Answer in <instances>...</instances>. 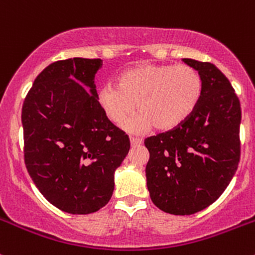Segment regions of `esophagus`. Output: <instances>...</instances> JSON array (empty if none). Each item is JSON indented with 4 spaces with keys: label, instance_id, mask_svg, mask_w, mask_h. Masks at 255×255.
<instances>
[{
    "label": "esophagus",
    "instance_id": "obj_1",
    "mask_svg": "<svg viewBox=\"0 0 255 255\" xmlns=\"http://www.w3.org/2000/svg\"><path fill=\"white\" fill-rule=\"evenodd\" d=\"M143 140L140 139V138H135V137H132L130 138V145L132 146H138L142 144Z\"/></svg>",
    "mask_w": 255,
    "mask_h": 255
}]
</instances>
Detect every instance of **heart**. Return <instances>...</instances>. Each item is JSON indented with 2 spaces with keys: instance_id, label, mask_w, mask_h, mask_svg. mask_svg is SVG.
I'll return each instance as SVG.
<instances>
[{
  "instance_id": "1",
  "label": "heart",
  "mask_w": 255,
  "mask_h": 255,
  "mask_svg": "<svg viewBox=\"0 0 255 255\" xmlns=\"http://www.w3.org/2000/svg\"><path fill=\"white\" fill-rule=\"evenodd\" d=\"M202 94V78L189 65H139L123 71L117 85L106 84L97 100L106 117L122 125L138 104L139 113L125 123L130 132H145L155 126L170 130L196 109Z\"/></svg>"
}]
</instances>
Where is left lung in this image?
I'll return each instance as SVG.
<instances>
[{
  "mask_svg": "<svg viewBox=\"0 0 255 255\" xmlns=\"http://www.w3.org/2000/svg\"><path fill=\"white\" fill-rule=\"evenodd\" d=\"M202 78L195 111L174 129L144 140L146 187L156 207L192 215L222 195L241 156V104L228 79L211 63L182 59Z\"/></svg>",
  "mask_w": 255,
  "mask_h": 255,
  "instance_id": "1",
  "label": "left lung"
}]
</instances>
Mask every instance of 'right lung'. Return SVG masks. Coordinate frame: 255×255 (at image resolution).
<instances>
[{
    "label": "right lung",
    "mask_w": 255,
    "mask_h": 255,
    "mask_svg": "<svg viewBox=\"0 0 255 255\" xmlns=\"http://www.w3.org/2000/svg\"><path fill=\"white\" fill-rule=\"evenodd\" d=\"M101 66V59L84 58L50 64L22 107L28 173L51 205L73 215L96 212L110 201L115 171L130 148L97 100Z\"/></svg>",
    "instance_id": "1"
}]
</instances>
